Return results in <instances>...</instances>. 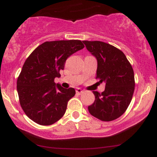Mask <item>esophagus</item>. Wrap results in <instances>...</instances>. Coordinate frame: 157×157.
Listing matches in <instances>:
<instances>
[{"instance_id":"esophagus-1","label":"esophagus","mask_w":157,"mask_h":157,"mask_svg":"<svg viewBox=\"0 0 157 157\" xmlns=\"http://www.w3.org/2000/svg\"><path fill=\"white\" fill-rule=\"evenodd\" d=\"M83 92L84 91H83V90H82L80 88H77V90H76V93H77V94H79V95L83 93Z\"/></svg>"}]
</instances>
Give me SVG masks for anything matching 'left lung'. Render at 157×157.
<instances>
[{
  "label": "left lung",
  "instance_id": "1",
  "mask_svg": "<svg viewBox=\"0 0 157 157\" xmlns=\"http://www.w3.org/2000/svg\"><path fill=\"white\" fill-rule=\"evenodd\" d=\"M97 60L96 79L105 83L102 93L93 91L95 101L88 106L93 116L104 121L119 118L128 109L134 90V74L124 54L109 44L99 41H83Z\"/></svg>",
  "mask_w": 157,
  "mask_h": 157
}]
</instances>
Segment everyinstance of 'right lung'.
Masks as SVG:
<instances>
[{"label": "right lung", "mask_w": 157, "mask_h": 157, "mask_svg": "<svg viewBox=\"0 0 157 157\" xmlns=\"http://www.w3.org/2000/svg\"><path fill=\"white\" fill-rule=\"evenodd\" d=\"M84 48L80 40L45 42L28 57L17 79V93L25 114L34 122L50 125L63 117L74 88L55 83L68 57Z\"/></svg>", "instance_id": "1"}]
</instances>
